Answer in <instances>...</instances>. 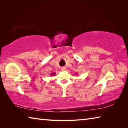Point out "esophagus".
Masks as SVG:
<instances>
[{
    "instance_id": "1",
    "label": "esophagus",
    "mask_w": 128,
    "mask_h": 128,
    "mask_svg": "<svg viewBox=\"0 0 128 128\" xmlns=\"http://www.w3.org/2000/svg\"><path fill=\"white\" fill-rule=\"evenodd\" d=\"M61 70L62 71H65L66 70V67H62V68H61Z\"/></svg>"
}]
</instances>
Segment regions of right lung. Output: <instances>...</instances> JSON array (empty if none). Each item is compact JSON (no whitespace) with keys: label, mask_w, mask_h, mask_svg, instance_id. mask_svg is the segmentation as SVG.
<instances>
[{"label":"right lung","mask_w":128,"mask_h":128,"mask_svg":"<svg viewBox=\"0 0 128 128\" xmlns=\"http://www.w3.org/2000/svg\"><path fill=\"white\" fill-rule=\"evenodd\" d=\"M55 74V73H54V72H53V73H52L51 74V76H54Z\"/></svg>","instance_id":"right-lung-1"}]
</instances>
